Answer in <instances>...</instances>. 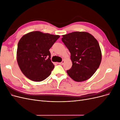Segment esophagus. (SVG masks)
Wrapping results in <instances>:
<instances>
[{
  "instance_id": "esophagus-1",
  "label": "esophagus",
  "mask_w": 120,
  "mask_h": 120,
  "mask_svg": "<svg viewBox=\"0 0 120 120\" xmlns=\"http://www.w3.org/2000/svg\"><path fill=\"white\" fill-rule=\"evenodd\" d=\"M64 62H65V61H64V60H63L62 61H61V63H59V64H61V65H63V64H64Z\"/></svg>"
}]
</instances>
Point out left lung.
I'll return each mask as SVG.
<instances>
[{
  "label": "left lung",
  "instance_id": "1",
  "mask_svg": "<svg viewBox=\"0 0 120 120\" xmlns=\"http://www.w3.org/2000/svg\"><path fill=\"white\" fill-rule=\"evenodd\" d=\"M71 53L72 67L67 74L75 82L89 79L99 68L101 52L97 40L89 32L75 31L61 38Z\"/></svg>",
  "mask_w": 120,
  "mask_h": 120
}]
</instances>
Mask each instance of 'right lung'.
I'll return each instance as SVG.
<instances>
[{
  "instance_id": "add662e5",
  "label": "right lung",
  "mask_w": 120,
  "mask_h": 120,
  "mask_svg": "<svg viewBox=\"0 0 120 120\" xmlns=\"http://www.w3.org/2000/svg\"><path fill=\"white\" fill-rule=\"evenodd\" d=\"M60 37L39 31L22 36L18 43L16 59L25 77L32 81L41 82L51 74L54 65L49 49Z\"/></svg>"
}]
</instances>
